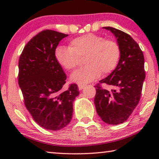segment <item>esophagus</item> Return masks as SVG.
I'll return each instance as SVG.
<instances>
[{"instance_id":"1","label":"esophagus","mask_w":159,"mask_h":159,"mask_svg":"<svg viewBox=\"0 0 159 159\" xmlns=\"http://www.w3.org/2000/svg\"><path fill=\"white\" fill-rule=\"evenodd\" d=\"M84 84H79V85H78V88H79V90H82V89H83L84 88Z\"/></svg>"}]
</instances>
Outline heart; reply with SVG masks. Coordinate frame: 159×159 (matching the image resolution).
<instances>
[{"mask_svg": "<svg viewBox=\"0 0 159 159\" xmlns=\"http://www.w3.org/2000/svg\"><path fill=\"white\" fill-rule=\"evenodd\" d=\"M55 56L60 66L69 71H75L84 58L86 65L71 77L73 82L84 84L98 79L101 73L113 72L120 60L121 48L116 40L89 33L71 40L69 47L56 48Z\"/></svg>", "mask_w": 159, "mask_h": 159, "instance_id": "obj_1", "label": "heart"}]
</instances>
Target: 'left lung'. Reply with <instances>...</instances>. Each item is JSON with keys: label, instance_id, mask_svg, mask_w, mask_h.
I'll return each mask as SVG.
<instances>
[{"label": "left lung", "instance_id": "left-lung-1", "mask_svg": "<svg viewBox=\"0 0 159 159\" xmlns=\"http://www.w3.org/2000/svg\"><path fill=\"white\" fill-rule=\"evenodd\" d=\"M116 36L120 45L121 57L115 70L95 85L94 103L104 122L117 125L127 120L140 99L145 77L144 56L129 34L114 27H105ZM103 84L112 86L106 90Z\"/></svg>", "mask_w": 159, "mask_h": 159}]
</instances>
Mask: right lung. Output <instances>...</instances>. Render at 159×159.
Listing matches in <instances>:
<instances>
[{"instance_id":"obj_1","label":"right lung","mask_w":159,"mask_h":159,"mask_svg":"<svg viewBox=\"0 0 159 159\" xmlns=\"http://www.w3.org/2000/svg\"><path fill=\"white\" fill-rule=\"evenodd\" d=\"M66 36L51 30L41 31L26 44L19 60L18 82L25 105L34 121L49 130L61 129L70 123L73 101L80 94L75 83L62 89L66 76L55 51Z\"/></svg>"}]
</instances>
